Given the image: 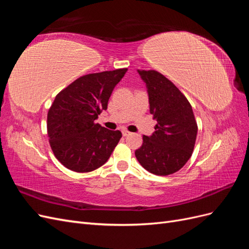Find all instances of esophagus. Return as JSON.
I'll return each instance as SVG.
<instances>
[{
	"label": "esophagus",
	"mask_w": 249,
	"mask_h": 249,
	"mask_svg": "<svg viewBox=\"0 0 249 249\" xmlns=\"http://www.w3.org/2000/svg\"><path fill=\"white\" fill-rule=\"evenodd\" d=\"M123 135H124V136H129L130 132L126 131V130H124V131H123Z\"/></svg>",
	"instance_id": "esophagus-1"
}]
</instances>
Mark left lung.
<instances>
[{"instance_id": "obj_1", "label": "left lung", "mask_w": 249, "mask_h": 249, "mask_svg": "<svg viewBox=\"0 0 249 249\" xmlns=\"http://www.w3.org/2000/svg\"><path fill=\"white\" fill-rule=\"evenodd\" d=\"M145 82L149 113L157 120L152 136H143L136 149L143 168L157 176L172 175L190 159L197 135V124L187 97L157 71L138 70Z\"/></svg>"}]
</instances>
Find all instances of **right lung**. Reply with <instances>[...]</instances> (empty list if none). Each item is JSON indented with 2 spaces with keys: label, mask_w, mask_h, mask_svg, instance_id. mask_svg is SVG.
I'll list each match as a JSON object with an SVG mask.
<instances>
[{
  "label": "right lung",
  "mask_w": 249,
  "mask_h": 249,
  "mask_svg": "<svg viewBox=\"0 0 249 249\" xmlns=\"http://www.w3.org/2000/svg\"><path fill=\"white\" fill-rule=\"evenodd\" d=\"M127 69L89 73L60 91L48 112L51 148L63 166L76 172H90L108 161L122 138L95 124L106 110L113 89Z\"/></svg>",
  "instance_id": "obj_1"
}]
</instances>
